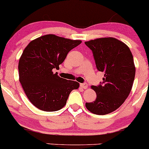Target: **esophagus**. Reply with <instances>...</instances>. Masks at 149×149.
<instances>
[{
    "label": "esophagus",
    "mask_w": 149,
    "mask_h": 149,
    "mask_svg": "<svg viewBox=\"0 0 149 149\" xmlns=\"http://www.w3.org/2000/svg\"><path fill=\"white\" fill-rule=\"evenodd\" d=\"M80 85V87L83 89L88 88V84H87V83H81Z\"/></svg>",
    "instance_id": "1"
}]
</instances>
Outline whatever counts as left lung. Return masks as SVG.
<instances>
[{
	"instance_id": "8db88e82",
	"label": "left lung",
	"mask_w": 149,
	"mask_h": 149,
	"mask_svg": "<svg viewBox=\"0 0 149 149\" xmlns=\"http://www.w3.org/2000/svg\"><path fill=\"white\" fill-rule=\"evenodd\" d=\"M85 43L93 52L97 69L104 73L102 85L91 86L96 100L85 107L92 113L106 115L118 109L129 96L136 71L134 59L129 47L115 38H100Z\"/></svg>"
}]
</instances>
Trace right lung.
I'll return each instance as SVG.
<instances>
[{
    "mask_svg": "<svg viewBox=\"0 0 149 149\" xmlns=\"http://www.w3.org/2000/svg\"><path fill=\"white\" fill-rule=\"evenodd\" d=\"M81 42L47 34L31 40L24 49L19 61V79L29 100L38 109L60 110L71 92L79 88L78 82L61 78L52 70L59 69L69 51Z\"/></svg>",
    "mask_w": 149,
    "mask_h": 149,
    "instance_id": "right-lung-1",
    "label": "right lung"
}]
</instances>
